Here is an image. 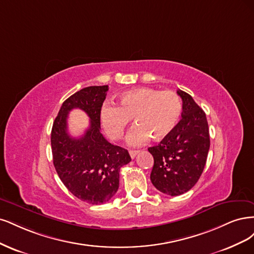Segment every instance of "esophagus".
<instances>
[{
  "label": "esophagus",
  "mask_w": 254,
  "mask_h": 254,
  "mask_svg": "<svg viewBox=\"0 0 254 254\" xmlns=\"http://www.w3.org/2000/svg\"><path fill=\"white\" fill-rule=\"evenodd\" d=\"M139 153V151H129V156H130V158H135L136 157V155Z\"/></svg>",
  "instance_id": "1"
}]
</instances>
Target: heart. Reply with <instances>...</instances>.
<instances>
[{
	"label": "heart",
	"mask_w": 254,
	"mask_h": 254,
	"mask_svg": "<svg viewBox=\"0 0 254 254\" xmlns=\"http://www.w3.org/2000/svg\"><path fill=\"white\" fill-rule=\"evenodd\" d=\"M183 114L181 97L173 91H158L151 87L130 89L119 98V106L106 102L100 111L101 125L111 138L124 137L130 120L136 127L130 130L127 143L141 145L152 137L161 140L168 137L179 124Z\"/></svg>",
	"instance_id": "heart-1"
}]
</instances>
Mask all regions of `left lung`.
Segmentation results:
<instances>
[{
  "label": "left lung",
  "mask_w": 254,
  "mask_h": 254,
  "mask_svg": "<svg viewBox=\"0 0 254 254\" xmlns=\"http://www.w3.org/2000/svg\"><path fill=\"white\" fill-rule=\"evenodd\" d=\"M177 94L183 100L181 121L158 145L148 149L154 158L151 182L171 196L188 192L198 182L210 148L206 114L189 94L181 89Z\"/></svg>",
  "instance_id": "left-lung-1"
}]
</instances>
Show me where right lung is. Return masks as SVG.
I'll use <instances>...</instances> for the list:
<instances>
[{
	"label": "right lung",
	"mask_w": 254,
	"mask_h": 254,
	"mask_svg": "<svg viewBox=\"0 0 254 254\" xmlns=\"http://www.w3.org/2000/svg\"><path fill=\"white\" fill-rule=\"evenodd\" d=\"M108 85L88 86L65 100L52 128L55 169L61 182L77 198L92 204L109 201L119 188L120 168L130 161L127 150L110 143L100 133V111ZM84 110L90 127L79 138L67 132L68 113Z\"/></svg>",
	"instance_id": "add662e5"
}]
</instances>
